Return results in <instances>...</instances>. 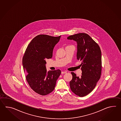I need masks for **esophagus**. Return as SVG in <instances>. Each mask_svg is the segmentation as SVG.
<instances>
[{
  "label": "esophagus",
  "instance_id": "34e87169",
  "mask_svg": "<svg viewBox=\"0 0 121 121\" xmlns=\"http://www.w3.org/2000/svg\"><path fill=\"white\" fill-rule=\"evenodd\" d=\"M67 73V72L66 71H62L61 72V74H64V73Z\"/></svg>",
  "mask_w": 121,
  "mask_h": 121
}]
</instances>
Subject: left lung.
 Listing matches in <instances>:
<instances>
[{
    "instance_id": "1",
    "label": "left lung",
    "mask_w": 121,
    "mask_h": 121,
    "mask_svg": "<svg viewBox=\"0 0 121 121\" xmlns=\"http://www.w3.org/2000/svg\"><path fill=\"white\" fill-rule=\"evenodd\" d=\"M77 42V59L82 61L80 77L71 72L70 89L76 95L83 97L91 93L100 78L102 57L100 47L88 34L81 33L67 37ZM80 66V67H81Z\"/></svg>"
}]
</instances>
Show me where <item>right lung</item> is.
<instances>
[{"mask_svg":"<svg viewBox=\"0 0 121 121\" xmlns=\"http://www.w3.org/2000/svg\"><path fill=\"white\" fill-rule=\"evenodd\" d=\"M61 36L39 35L28 44L22 59L26 79L32 90L41 95H47L54 90L59 77L60 69L47 72V59L51 58L54 48Z\"/></svg>","mask_w":121,"mask_h":121,"instance_id":"1","label":"right lung"}]
</instances>
